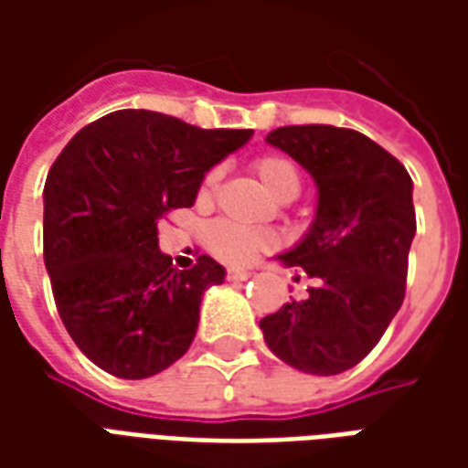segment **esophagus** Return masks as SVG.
<instances>
[{
	"label": "esophagus",
	"instance_id": "obj_1",
	"mask_svg": "<svg viewBox=\"0 0 468 468\" xmlns=\"http://www.w3.org/2000/svg\"><path fill=\"white\" fill-rule=\"evenodd\" d=\"M250 271H243V268H230L228 271V281H248L250 278Z\"/></svg>",
	"mask_w": 468,
	"mask_h": 468
}]
</instances>
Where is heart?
Segmentation results:
<instances>
[{"mask_svg":"<svg viewBox=\"0 0 468 468\" xmlns=\"http://www.w3.org/2000/svg\"><path fill=\"white\" fill-rule=\"evenodd\" d=\"M255 173L261 177V183L268 193L273 195L275 200L278 197H285L291 195L295 197L298 195V187H301V177H298V170L291 160H285L281 154H263L255 160ZM218 177L220 173L213 170L207 173L203 183V197L213 193L215 185H218ZM273 235L263 233V230H253V228H243V225H235L230 220H220L210 228L207 233V245L220 261L233 265L250 263L255 255L268 250L273 245Z\"/></svg>","mask_w":468,"mask_h":468,"instance_id":"heart-1","label":"heart"}]
</instances>
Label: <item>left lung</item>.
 Segmentation results:
<instances>
[{
	"label": "left lung",
	"mask_w": 468,
	"mask_h": 468,
	"mask_svg": "<svg viewBox=\"0 0 468 468\" xmlns=\"http://www.w3.org/2000/svg\"><path fill=\"white\" fill-rule=\"evenodd\" d=\"M265 143L291 154L318 190L308 233L275 261L315 283L305 301L265 315L268 348L288 366L335 376L381 341L406 293L416 235L413 183L371 137L334 124H291Z\"/></svg>",
	"instance_id": "1"
}]
</instances>
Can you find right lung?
<instances>
[{
  "label": "right lung",
  "mask_w": 468,
  "mask_h": 468,
  "mask_svg": "<svg viewBox=\"0 0 468 468\" xmlns=\"http://www.w3.org/2000/svg\"><path fill=\"white\" fill-rule=\"evenodd\" d=\"M250 137L117 110L59 153L45 183V265L67 334L102 371L147 378L190 348L203 293L225 268L200 255L177 271L157 220L190 207L205 173Z\"/></svg>",
  "instance_id": "add662e5"
}]
</instances>
